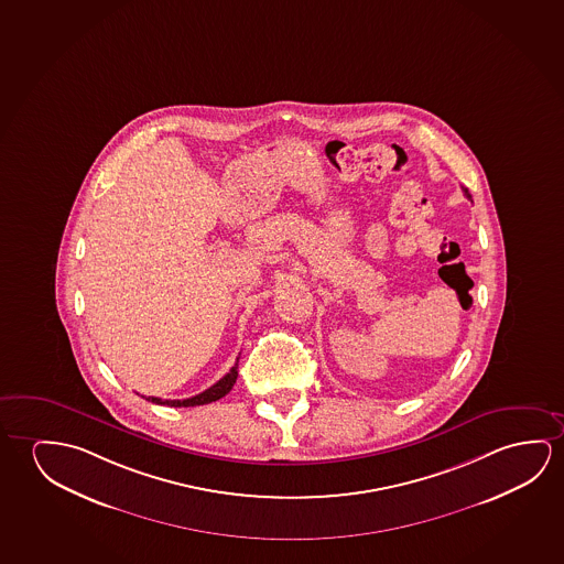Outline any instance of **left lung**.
Listing matches in <instances>:
<instances>
[{"mask_svg":"<svg viewBox=\"0 0 564 564\" xmlns=\"http://www.w3.org/2000/svg\"><path fill=\"white\" fill-rule=\"evenodd\" d=\"M463 191H465V195H467L468 199H470V193H468V189H465V187H463Z\"/></svg>","mask_w":564,"mask_h":564,"instance_id":"8db88e82","label":"left lung"}]
</instances>
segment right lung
Returning a JSON list of instances; mask_svg holds the SVG:
<instances>
[{"label":"right lung","mask_w":564,"mask_h":564,"mask_svg":"<svg viewBox=\"0 0 564 564\" xmlns=\"http://www.w3.org/2000/svg\"><path fill=\"white\" fill-rule=\"evenodd\" d=\"M236 377H238V361H236L235 367H232L220 381L215 382L210 389L200 392L197 397L183 400H162L156 399V397H148L147 400L148 402H154V404H167V406L175 408L200 406V404H208V402H215V400L226 397V394L232 390V387H235Z\"/></svg>","instance_id":"1"}]
</instances>
